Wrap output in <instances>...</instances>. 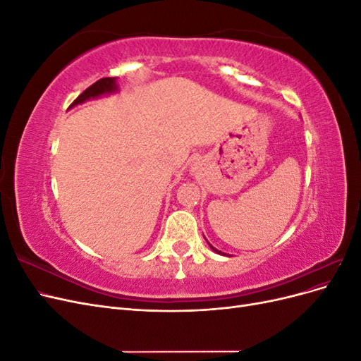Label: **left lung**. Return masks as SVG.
<instances>
[{
	"mask_svg": "<svg viewBox=\"0 0 361 361\" xmlns=\"http://www.w3.org/2000/svg\"><path fill=\"white\" fill-rule=\"evenodd\" d=\"M211 248H212V250H214V251H216V253H220V255H223V253H221V251H218V250H215V248H214V247H212V245H211Z\"/></svg>",
	"mask_w": 361,
	"mask_h": 361,
	"instance_id": "obj_1",
	"label": "left lung"
}]
</instances>
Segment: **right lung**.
I'll use <instances>...</instances> for the list:
<instances>
[{
	"label": "right lung",
	"mask_w": 361,
	"mask_h": 361,
	"mask_svg": "<svg viewBox=\"0 0 361 361\" xmlns=\"http://www.w3.org/2000/svg\"><path fill=\"white\" fill-rule=\"evenodd\" d=\"M114 90H117V84H116L114 78H101L99 81L92 84L89 89H85L78 97H76V99L71 104V106L82 104L84 101L92 99V97H97V96L105 94V93H111Z\"/></svg>",
	"instance_id": "obj_1"
}]
</instances>
